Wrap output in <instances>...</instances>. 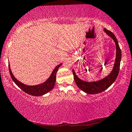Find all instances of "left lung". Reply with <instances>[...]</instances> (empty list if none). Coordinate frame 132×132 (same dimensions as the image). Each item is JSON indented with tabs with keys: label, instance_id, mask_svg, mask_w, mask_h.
<instances>
[{
	"label": "left lung",
	"instance_id": "1",
	"mask_svg": "<svg viewBox=\"0 0 132 132\" xmlns=\"http://www.w3.org/2000/svg\"><path fill=\"white\" fill-rule=\"evenodd\" d=\"M104 31L115 42L116 47V56L115 62L114 64V67L108 76L105 77V78L101 79L100 81L96 82H86L81 80L77 76L74 71L72 70L73 75L75 83L79 89H81L84 92L89 94H95L104 91L107 88H108L115 81L116 78L118 77L120 70V64L121 60V50L120 47L119 46L118 40L116 39L115 36L112 31L104 29Z\"/></svg>",
	"mask_w": 132,
	"mask_h": 132
}]
</instances>
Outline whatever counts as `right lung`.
<instances>
[{"label": "right lung", "mask_w": 132, "mask_h": 132, "mask_svg": "<svg viewBox=\"0 0 132 132\" xmlns=\"http://www.w3.org/2000/svg\"><path fill=\"white\" fill-rule=\"evenodd\" d=\"M61 65L62 64H60L56 67L54 70H53V72L51 73V76L48 78V79L46 82H44V83L42 84H40V85L34 86H29L21 83L20 81H19L17 79H16V78L12 74L9 64V69L10 74L12 80L14 82V83L21 89H22L24 92H25L28 94L37 96H42L43 95L48 93L49 91H50L51 89H53L54 86L56 81V74H57L58 68H59Z\"/></svg>", "instance_id": "obj_1"}]
</instances>
